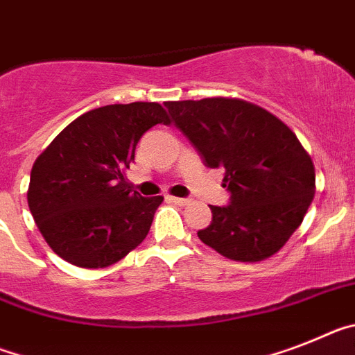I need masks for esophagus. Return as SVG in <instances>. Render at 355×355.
Wrapping results in <instances>:
<instances>
[{
	"label": "esophagus",
	"mask_w": 355,
	"mask_h": 355,
	"mask_svg": "<svg viewBox=\"0 0 355 355\" xmlns=\"http://www.w3.org/2000/svg\"><path fill=\"white\" fill-rule=\"evenodd\" d=\"M169 202L177 203V205H187L189 203V198H178V196H168Z\"/></svg>",
	"instance_id": "obj_1"
}]
</instances>
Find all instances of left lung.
Listing matches in <instances>:
<instances>
[{
    "instance_id": "8db88e82",
    "label": "left lung",
    "mask_w": 355,
    "mask_h": 355,
    "mask_svg": "<svg viewBox=\"0 0 355 355\" xmlns=\"http://www.w3.org/2000/svg\"><path fill=\"white\" fill-rule=\"evenodd\" d=\"M203 164L225 171L229 205H211L198 237L225 257H271L300 227L314 196V166L297 135L257 105L234 98L166 101Z\"/></svg>"
}]
</instances>
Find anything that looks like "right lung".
<instances>
[{
    "mask_svg": "<svg viewBox=\"0 0 355 355\" xmlns=\"http://www.w3.org/2000/svg\"><path fill=\"white\" fill-rule=\"evenodd\" d=\"M169 118L153 101L105 105L64 128L37 157L28 207L51 250L80 268L118 263L143 243L162 196L125 180L146 130Z\"/></svg>",
    "mask_w": 355,
    "mask_h": 355,
    "instance_id": "add662e5",
    "label": "right lung"
}]
</instances>
